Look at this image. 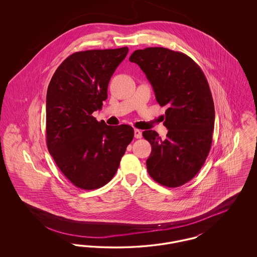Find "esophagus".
Listing matches in <instances>:
<instances>
[{
    "label": "esophagus",
    "mask_w": 257,
    "mask_h": 257,
    "mask_svg": "<svg viewBox=\"0 0 257 257\" xmlns=\"http://www.w3.org/2000/svg\"><path fill=\"white\" fill-rule=\"evenodd\" d=\"M134 135L136 139H141V138L143 137L142 131H141V130H139V129H135Z\"/></svg>",
    "instance_id": "1"
}]
</instances>
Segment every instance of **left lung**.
I'll return each mask as SVG.
<instances>
[{"label":"left lung","instance_id":"8db88e82","mask_svg":"<svg viewBox=\"0 0 257 257\" xmlns=\"http://www.w3.org/2000/svg\"><path fill=\"white\" fill-rule=\"evenodd\" d=\"M146 73L160 106H167L163 140L153 130L143 132L151 145L149 175L175 188L194 178L207 158L215 124V108L200 67L181 52L163 47L136 50L129 58Z\"/></svg>","mask_w":257,"mask_h":257}]
</instances>
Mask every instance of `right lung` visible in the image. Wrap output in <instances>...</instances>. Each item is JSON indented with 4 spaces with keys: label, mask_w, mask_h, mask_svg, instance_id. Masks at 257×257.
Returning <instances> with one entry per match:
<instances>
[{
    "label": "right lung",
    "mask_w": 257,
    "mask_h": 257,
    "mask_svg": "<svg viewBox=\"0 0 257 257\" xmlns=\"http://www.w3.org/2000/svg\"><path fill=\"white\" fill-rule=\"evenodd\" d=\"M127 54L128 47L74 53L50 81L47 147L63 175L77 188L94 190L110 182L134 138L131 126H109L91 115L102 109L110 77Z\"/></svg>",
    "instance_id": "add662e5"
}]
</instances>
